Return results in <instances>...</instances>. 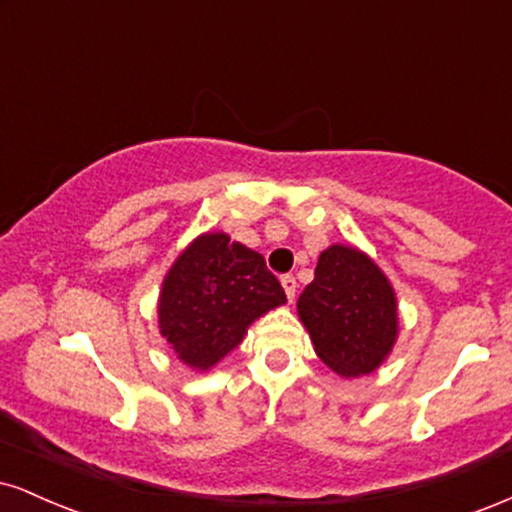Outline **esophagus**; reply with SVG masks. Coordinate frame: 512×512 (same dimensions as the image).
Masks as SVG:
<instances>
[{
  "mask_svg": "<svg viewBox=\"0 0 512 512\" xmlns=\"http://www.w3.org/2000/svg\"><path fill=\"white\" fill-rule=\"evenodd\" d=\"M282 287H285V294H287L289 304H292L294 296H296V277H294V275H285V277H282Z\"/></svg>",
  "mask_w": 512,
  "mask_h": 512,
  "instance_id": "obj_1",
  "label": "esophagus"
}]
</instances>
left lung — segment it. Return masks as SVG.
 <instances>
[{"mask_svg": "<svg viewBox=\"0 0 512 512\" xmlns=\"http://www.w3.org/2000/svg\"><path fill=\"white\" fill-rule=\"evenodd\" d=\"M296 308L318 358L342 377L380 368L399 334L391 282L353 246L332 244L320 254L313 282Z\"/></svg>", "mask_w": 512, "mask_h": 512, "instance_id": "8db88e82", "label": "left lung"}]
</instances>
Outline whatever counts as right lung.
I'll use <instances>...</instances> for the list:
<instances>
[{
    "instance_id": "right-lung-1",
    "label": "right lung",
    "mask_w": 512,
    "mask_h": 512,
    "mask_svg": "<svg viewBox=\"0 0 512 512\" xmlns=\"http://www.w3.org/2000/svg\"><path fill=\"white\" fill-rule=\"evenodd\" d=\"M287 301L261 254L206 232L178 256L163 280L159 330L194 370L213 368L242 342L249 325Z\"/></svg>"
}]
</instances>
